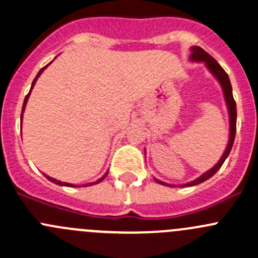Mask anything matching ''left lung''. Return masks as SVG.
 Segmentation results:
<instances>
[{"mask_svg":"<svg viewBox=\"0 0 258 258\" xmlns=\"http://www.w3.org/2000/svg\"><path fill=\"white\" fill-rule=\"evenodd\" d=\"M189 61L192 62H202L205 63V66L207 67V70L211 72V74L215 76V79L218 81V83L222 87V92H223V97H225V102L226 106H227V111H228V117H230V137H228V144L226 146V150L223 152V155L221 156V158L218 160V162L213 166L212 168H210L209 171H206L205 173H202L200 177H197L196 179L191 182H187V183L183 184H178L179 187H191V186H196V184L202 183V182L207 181V179L212 177L216 172L221 168V166L223 165L226 158L228 157L231 152V148L233 146V141H235V135H236V121H237V110H236V102L233 100V95H232V86H231L230 82V77L228 75L226 74L225 70L218 64V62L213 58L212 56H210L206 51H204L201 47L199 46H192L189 48ZM155 181L157 183L163 184V186H170V187H176L175 184H170L166 183V182L161 181V179L155 178Z\"/></svg>","mask_w":258,"mask_h":258,"instance_id":"1","label":"left lung"}]
</instances>
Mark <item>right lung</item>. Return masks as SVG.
I'll return each instance as SVG.
<instances>
[{
	"mask_svg": "<svg viewBox=\"0 0 258 258\" xmlns=\"http://www.w3.org/2000/svg\"><path fill=\"white\" fill-rule=\"evenodd\" d=\"M49 63H52V61L49 62ZM48 63V64H49ZM48 64H46L45 67H43V69H41L40 70V72H38L37 74V76L35 77V80H33V82H32V85H31V90H30V92H28V95L26 96L25 97V101H23V106H22V112H21V126H22V117H23V112H25V108H26V103H27V101H28V97H30V95H31V91H32V88H33V86H35V83H36V81H37V79L38 77L41 76V74H42L43 71H45V69H47V66ZM107 173H108V171L107 172L105 173V175L102 176V177L101 178H98L97 181L96 182H90V183H86V184H83L82 187H87V186H93V184H97V183H100L101 181H103V179H105V177L106 176H107ZM45 177L47 178V179H49V181L51 182H53V183H56V184H58V186H67V187H76V184H72V183H67V182H61V181H58V179H56V178H52V177H49V176H47V175H45Z\"/></svg>",
	"mask_w": 258,
	"mask_h": 258,
	"instance_id": "add662e5",
	"label": "right lung"
}]
</instances>
